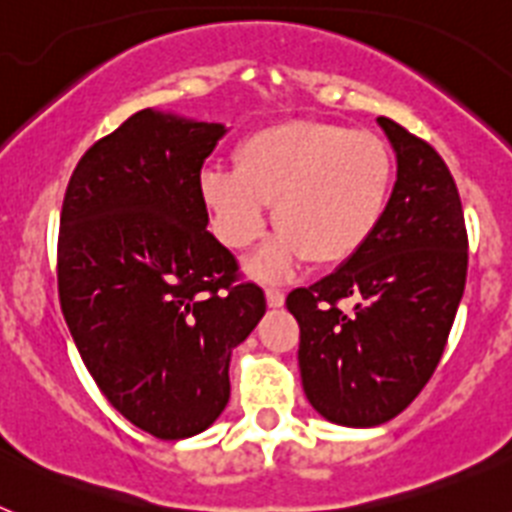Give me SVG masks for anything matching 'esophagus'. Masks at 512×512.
I'll return each mask as SVG.
<instances>
[{
    "label": "esophagus",
    "mask_w": 512,
    "mask_h": 512,
    "mask_svg": "<svg viewBox=\"0 0 512 512\" xmlns=\"http://www.w3.org/2000/svg\"><path fill=\"white\" fill-rule=\"evenodd\" d=\"M266 302H269V307H282L284 305L282 289H274V287L266 289Z\"/></svg>",
    "instance_id": "1"
}]
</instances>
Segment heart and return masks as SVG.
<instances>
[{
    "label": "heart",
    "instance_id": "1",
    "mask_svg": "<svg viewBox=\"0 0 512 512\" xmlns=\"http://www.w3.org/2000/svg\"><path fill=\"white\" fill-rule=\"evenodd\" d=\"M392 182L395 158L377 133L292 120L243 138L233 171H205L200 194L215 235L233 251L259 241L274 205L279 233L251 271L282 279L305 259L336 266L356 256L382 223Z\"/></svg>",
    "mask_w": 512,
    "mask_h": 512
}]
</instances>
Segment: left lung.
Here are the masks:
<instances>
[{
	"instance_id": "left-lung-1",
	"label": "left lung",
	"mask_w": 512,
	"mask_h": 512,
	"mask_svg": "<svg viewBox=\"0 0 512 512\" xmlns=\"http://www.w3.org/2000/svg\"><path fill=\"white\" fill-rule=\"evenodd\" d=\"M397 182L377 233L333 274L289 292L300 377L325 420L372 428L400 415L436 372L467 282V228L449 166L379 117ZM351 299L354 311L340 302Z\"/></svg>"
}]
</instances>
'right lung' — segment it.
I'll list each match as a JSON object with an SVG mask.
<instances>
[{
    "instance_id": "1",
    "label": "right lung",
    "mask_w": 512,
    "mask_h": 512,
    "mask_svg": "<svg viewBox=\"0 0 512 512\" xmlns=\"http://www.w3.org/2000/svg\"><path fill=\"white\" fill-rule=\"evenodd\" d=\"M225 133L140 110L81 156L63 197V318L112 408L161 441L220 418L230 354L266 312L207 230L200 174Z\"/></svg>"
}]
</instances>
